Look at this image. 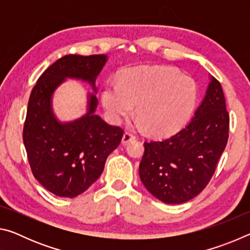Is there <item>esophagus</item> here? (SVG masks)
<instances>
[{
	"label": "esophagus",
	"mask_w": 250,
	"mask_h": 250,
	"mask_svg": "<svg viewBox=\"0 0 250 250\" xmlns=\"http://www.w3.org/2000/svg\"><path fill=\"white\" fill-rule=\"evenodd\" d=\"M133 139H135V135L133 133L125 132L124 137H122V143H125H125L130 142L131 140H133Z\"/></svg>",
	"instance_id": "esophagus-1"
}]
</instances>
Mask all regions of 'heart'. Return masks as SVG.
Segmentation results:
<instances>
[{
    "mask_svg": "<svg viewBox=\"0 0 250 250\" xmlns=\"http://www.w3.org/2000/svg\"><path fill=\"white\" fill-rule=\"evenodd\" d=\"M197 98L194 79L171 67H134L122 70L118 83L105 84L101 103L112 124L133 111L152 133L167 134L183 125Z\"/></svg>",
    "mask_w": 250,
    "mask_h": 250,
    "instance_id": "obj_1",
    "label": "heart"
}]
</instances>
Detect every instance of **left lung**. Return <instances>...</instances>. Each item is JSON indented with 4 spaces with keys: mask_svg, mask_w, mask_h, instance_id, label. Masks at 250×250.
Listing matches in <instances>:
<instances>
[{
    "mask_svg": "<svg viewBox=\"0 0 250 250\" xmlns=\"http://www.w3.org/2000/svg\"><path fill=\"white\" fill-rule=\"evenodd\" d=\"M229 116L221 83L210 76L206 95L184 128L162 140L145 142L139 175L152 195L181 204L208 184L225 150Z\"/></svg>",
    "mask_w": 250,
    "mask_h": 250,
    "instance_id": "left-lung-1",
    "label": "left lung"
}]
</instances>
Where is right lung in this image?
Wrapping results in <instances>:
<instances>
[{
    "label": "right lung",
    "mask_w": 250,
    "mask_h": 250,
    "mask_svg": "<svg viewBox=\"0 0 250 250\" xmlns=\"http://www.w3.org/2000/svg\"><path fill=\"white\" fill-rule=\"evenodd\" d=\"M105 55H66L50 65L31 92L23 141L33 175L50 193L76 197L98 180L108 155L120 145L124 130L95 115L96 96H88V112L62 124L55 118L52 96L66 78L83 79L96 91L95 80Z\"/></svg>",
    "instance_id": "obj_1"
}]
</instances>
